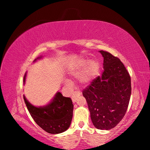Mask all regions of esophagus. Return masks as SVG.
<instances>
[{
  "label": "esophagus",
  "mask_w": 150,
  "mask_h": 150,
  "mask_svg": "<svg viewBox=\"0 0 150 150\" xmlns=\"http://www.w3.org/2000/svg\"><path fill=\"white\" fill-rule=\"evenodd\" d=\"M81 95V91H75L74 93H73V95H72V101L73 102V103H75L76 100H77V98L80 96V95Z\"/></svg>",
  "instance_id": "34e87169"
}]
</instances>
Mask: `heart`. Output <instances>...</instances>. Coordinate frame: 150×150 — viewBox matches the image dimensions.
Here are the masks:
<instances>
[{
    "label": "heart",
    "mask_w": 150,
    "mask_h": 150,
    "mask_svg": "<svg viewBox=\"0 0 150 150\" xmlns=\"http://www.w3.org/2000/svg\"><path fill=\"white\" fill-rule=\"evenodd\" d=\"M83 59L73 64L69 70V74L73 77L79 76V81L82 85H88L93 80L99 71V64L95 60Z\"/></svg>",
    "instance_id": "1"
}]
</instances>
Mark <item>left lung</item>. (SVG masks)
<instances>
[{
  "label": "left lung",
  "instance_id": "1",
  "mask_svg": "<svg viewBox=\"0 0 150 150\" xmlns=\"http://www.w3.org/2000/svg\"><path fill=\"white\" fill-rule=\"evenodd\" d=\"M104 58L101 77L93 79L82 91L95 128L108 130L123 119L131 96V78L120 60L99 51Z\"/></svg>",
  "mask_w": 150,
  "mask_h": 150
}]
</instances>
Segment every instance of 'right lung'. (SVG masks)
<instances>
[{
    "instance_id": "obj_1",
    "label": "right lung",
    "mask_w": 150,
    "mask_h": 150,
    "mask_svg": "<svg viewBox=\"0 0 150 150\" xmlns=\"http://www.w3.org/2000/svg\"><path fill=\"white\" fill-rule=\"evenodd\" d=\"M26 75V73L24 77V83ZM24 100L35 122L45 132L51 134H57L68 129L71 122L73 111V104L69 97H63L62 93L57 92L50 103L40 107L33 106L24 95Z\"/></svg>"
}]
</instances>
